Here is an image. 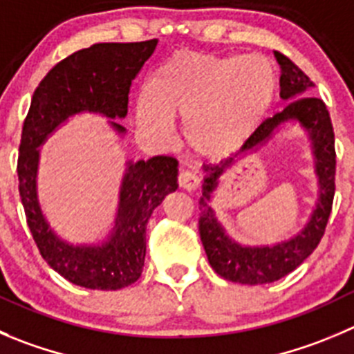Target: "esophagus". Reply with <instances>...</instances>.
<instances>
[{
    "instance_id": "esophagus-1",
    "label": "esophagus",
    "mask_w": 354,
    "mask_h": 354,
    "mask_svg": "<svg viewBox=\"0 0 354 354\" xmlns=\"http://www.w3.org/2000/svg\"><path fill=\"white\" fill-rule=\"evenodd\" d=\"M200 186V177L193 171H187L183 170L179 174V187L180 189H186V191H194L196 187Z\"/></svg>"
}]
</instances>
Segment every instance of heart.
<instances>
[{"mask_svg": "<svg viewBox=\"0 0 354 354\" xmlns=\"http://www.w3.org/2000/svg\"><path fill=\"white\" fill-rule=\"evenodd\" d=\"M278 86V71L268 57L179 50L151 74L147 92L137 99V124L167 140L174 130L171 118H180L198 154L224 158L264 123Z\"/></svg>", "mask_w": 354, "mask_h": 354, "instance_id": "b5f03b06", "label": "heart"}]
</instances>
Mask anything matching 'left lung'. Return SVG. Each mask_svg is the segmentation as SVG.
<instances>
[{
  "label": "left lung",
  "mask_w": 354,
  "mask_h": 354,
  "mask_svg": "<svg viewBox=\"0 0 354 354\" xmlns=\"http://www.w3.org/2000/svg\"><path fill=\"white\" fill-rule=\"evenodd\" d=\"M281 66L280 97L287 102L259 127L250 140L234 156L218 165H203L205 179L200 198V236L210 266L224 280L241 285H266L280 280L313 254L325 233L335 191V140L330 114L323 100L311 97L315 83L280 52H274ZM299 124L312 147L317 175V201L305 227L288 241L272 245H243L229 236L214 215L211 201L220 177L241 157L265 147L285 126Z\"/></svg>",
  "instance_id": "obj_1"
}]
</instances>
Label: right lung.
<instances>
[{"instance_id": "obj_1", "label": "right lung", "mask_w": 354, "mask_h": 354, "mask_svg": "<svg viewBox=\"0 0 354 354\" xmlns=\"http://www.w3.org/2000/svg\"><path fill=\"white\" fill-rule=\"evenodd\" d=\"M158 39L97 43L78 50L48 71L32 95L19 147V191L32 238L50 268L67 281L92 290H120L136 283L146 259V224L154 208L177 189L179 163L170 156L124 163L118 210L107 236L97 243H71L53 231L38 198L41 146L76 114H99L123 139L114 120L129 113L132 80L153 55Z\"/></svg>"}]
</instances>
